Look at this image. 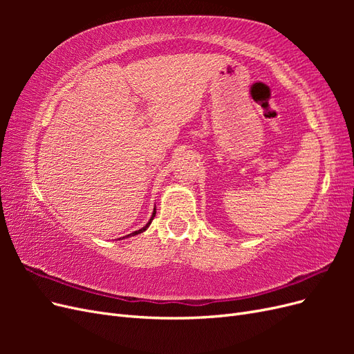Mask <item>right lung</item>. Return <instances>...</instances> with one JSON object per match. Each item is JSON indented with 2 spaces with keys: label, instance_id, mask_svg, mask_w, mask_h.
<instances>
[{
  "label": "right lung",
  "instance_id": "1",
  "mask_svg": "<svg viewBox=\"0 0 354 354\" xmlns=\"http://www.w3.org/2000/svg\"><path fill=\"white\" fill-rule=\"evenodd\" d=\"M155 214H156V209H153V214H152V217H151V220H149V223L146 224L145 227H142V229H138V230H136V232H133V233H130V234H127L125 238H128V236H136V234H138V233H143L149 226H151V223H152V220H153V217H155Z\"/></svg>",
  "mask_w": 354,
  "mask_h": 354
}]
</instances>
